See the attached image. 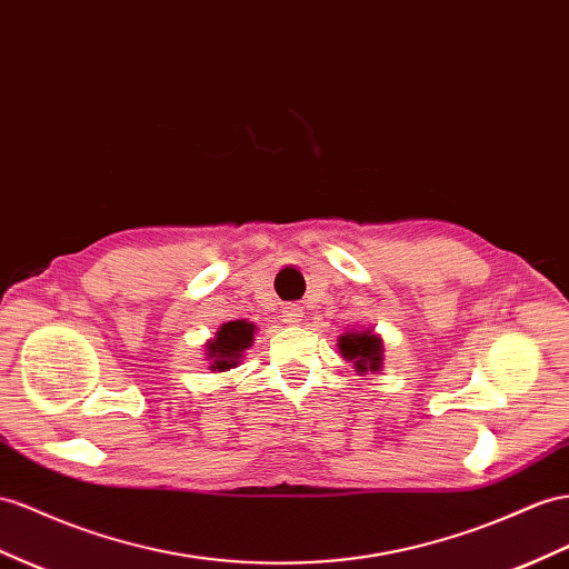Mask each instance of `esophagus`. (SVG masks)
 <instances>
[{"label":"esophagus","mask_w":569,"mask_h":569,"mask_svg":"<svg viewBox=\"0 0 569 569\" xmlns=\"http://www.w3.org/2000/svg\"><path fill=\"white\" fill-rule=\"evenodd\" d=\"M300 317H302V308H300V305H296V302H288V305H283V308H281V322H286V325L300 322Z\"/></svg>","instance_id":"1"}]
</instances>
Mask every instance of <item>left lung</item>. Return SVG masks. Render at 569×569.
I'll return each mask as SVG.
<instances>
[{
	"instance_id": "left-lung-1",
	"label": "left lung",
	"mask_w": 569,
	"mask_h": 569,
	"mask_svg": "<svg viewBox=\"0 0 569 569\" xmlns=\"http://www.w3.org/2000/svg\"><path fill=\"white\" fill-rule=\"evenodd\" d=\"M339 348L346 360L356 362L358 372H375L382 366V341L372 331L343 333L339 339Z\"/></svg>"
}]
</instances>
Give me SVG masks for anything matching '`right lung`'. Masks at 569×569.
<instances>
[{
    "label": "right lung",
    "mask_w": 569,
    "mask_h": 569,
    "mask_svg": "<svg viewBox=\"0 0 569 569\" xmlns=\"http://www.w3.org/2000/svg\"><path fill=\"white\" fill-rule=\"evenodd\" d=\"M252 337H254V325L244 322V319H236V322H228L218 329L216 339L207 346L211 370L223 372V370L236 368L244 348L252 346Z\"/></svg>",
    "instance_id": "obj_1"
}]
</instances>
